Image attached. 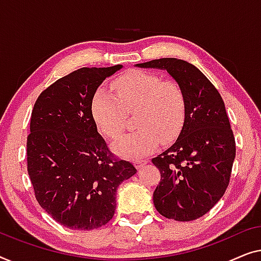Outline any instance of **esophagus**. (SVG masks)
<instances>
[{
	"label": "esophagus",
	"instance_id": "34e87169",
	"mask_svg": "<svg viewBox=\"0 0 261 261\" xmlns=\"http://www.w3.org/2000/svg\"><path fill=\"white\" fill-rule=\"evenodd\" d=\"M149 162V159H138V160H136V164H137V167H141V166H143V164H146Z\"/></svg>",
	"mask_w": 261,
	"mask_h": 261
}]
</instances>
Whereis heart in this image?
Returning a JSON list of instances; mask_svg holds the SVG:
<instances>
[{"mask_svg": "<svg viewBox=\"0 0 261 261\" xmlns=\"http://www.w3.org/2000/svg\"><path fill=\"white\" fill-rule=\"evenodd\" d=\"M113 93L95 91L91 115L95 125L109 138L116 139L125 126L127 113H135L137 129L124 135L115 150L126 157H138L156 149L160 138L170 142L181 131L186 117V97L174 80L153 73L131 69L111 84Z\"/></svg>", "mask_w": 261, "mask_h": 261, "instance_id": "b5f03b06", "label": "heart"}]
</instances>
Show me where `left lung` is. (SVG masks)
I'll use <instances>...</instances> for the list:
<instances>
[{"label": "left lung", "instance_id": "8db88e82", "mask_svg": "<svg viewBox=\"0 0 261 261\" xmlns=\"http://www.w3.org/2000/svg\"><path fill=\"white\" fill-rule=\"evenodd\" d=\"M136 66L166 69L186 97L185 123L177 139L151 160L161 172L153 204L167 219H199L223 196L236 159L225 102L207 76L181 59L162 58Z\"/></svg>", "mask_w": 261, "mask_h": 261}]
</instances>
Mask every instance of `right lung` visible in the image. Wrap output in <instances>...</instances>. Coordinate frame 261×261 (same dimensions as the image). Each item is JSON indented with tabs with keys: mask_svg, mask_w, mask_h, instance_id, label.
<instances>
[{
	"mask_svg": "<svg viewBox=\"0 0 261 261\" xmlns=\"http://www.w3.org/2000/svg\"><path fill=\"white\" fill-rule=\"evenodd\" d=\"M122 67L76 69L42 91L33 108L28 175L39 204L67 228L106 225L115 214L117 188L137 171L110 151L91 115L99 85Z\"/></svg>",
	"mask_w": 261,
	"mask_h": 261,
	"instance_id": "right-lung-1",
	"label": "right lung"
}]
</instances>
